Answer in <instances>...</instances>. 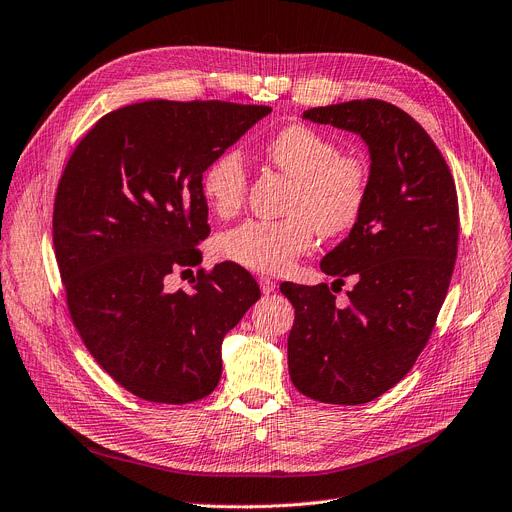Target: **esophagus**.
I'll use <instances>...</instances> for the list:
<instances>
[{
	"label": "esophagus",
	"mask_w": 512,
	"mask_h": 512,
	"mask_svg": "<svg viewBox=\"0 0 512 512\" xmlns=\"http://www.w3.org/2000/svg\"><path fill=\"white\" fill-rule=\"evenodd\" d=\"M259 286H261L263 295H270V293L276 291V282H274L272 278H268V276H261V278H259Z\"/></svg>",
	"instance_id": "34e87169"
}]
</instances>
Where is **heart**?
I'll return each instance as SVG.
<instances>
[{"label": "heart", "instance_id": "obj_1", "mask_svg": "<svg viewBox=\"0 0 512 512\" xmlns=\"http://www.w3.org/2000/svg\"><path fill=\"white\" fill-rule=\"evenodd\" d=\"M261 150L293 180L286 217L249 219L219 234L215 255L244 270L280 274L309 251L318 232L330 238L358 224L370 192V167L360 154L339 152L335 140L305 123L280 127ZM201 192L207 207L219 217L240 211L247 196V167L238 150H221L207 163Z\"/></svg>", "mask_w": 512, "mask_h": 512}]
</instances>
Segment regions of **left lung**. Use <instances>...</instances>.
Segmentation results:
<instances>
[{
	"instance_id": "1",
	"label": "left lung",
	"mask_w": 512,
	"mask_h": 512,
	"mask_svg": "<svg viewBox=\"0 0 512 512\" xmlns=\"http://www.w3.org/2000/svg\"><path fill=\"white\" fill-rule=\"evenodd\" d=\"M303 117L360 133L372 163L358 224L320 263L335 284L355 278L349 303L324 282L280 284L295 307L288 372L316 402L358 406L402 381L431 337L458 253V196L446 159L402 108L370 98Z\"/></svg>"
}]
</instances>
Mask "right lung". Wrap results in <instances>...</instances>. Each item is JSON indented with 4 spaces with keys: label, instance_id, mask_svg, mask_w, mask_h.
Listing matches in <instances>:
<instances>
[{
    "label": "right lung",
    "instance_id": "1",
    "mask_svg": "<svg viewBox=\"0 0 512 512\" xmlns=\"http://www.w3.org/2000/svg\"><path fill=\"white\" fill-rule=\"evenodd\" d=\"M270 113L221 100L129 104L87 131L62 171L52 234L66 307L94 360L146 402L207 397L221 341L261 297L232 261L198 270L190 291H169L167 278L203 257V169Z\"/></svg>",
    "mask_w": 512,
    "mask_h": 512
}]
</instances>
